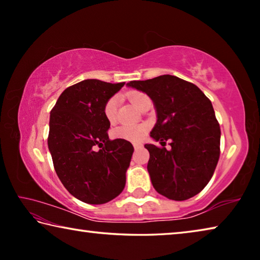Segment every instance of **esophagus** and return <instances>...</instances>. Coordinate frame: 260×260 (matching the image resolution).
Instances as JSON below:
<instances>
[{
    "label": "esophagus",
    "instance_id": "obj_1",
    "mask_svg": "<svg viewBox=\"0 0 260 260\" xmlns=\"http://www.w3.org/2000/svg\"><path fill=\"white\" fill-rule=\"evenodd\" d=\"M133 147H134V149H140V148L143 147V144L140 143V142H134L133 143Z\"/></svg>",
    "mask_w": 260,
    "mask_h": 260
}]
</instances>
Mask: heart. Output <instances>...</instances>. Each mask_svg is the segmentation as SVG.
<instances>
[{"label": "heart", "instance_id": "1", "mask_svg": "<svg viewBox=\"0 0 260 260\" xmlns=\"http://www.w3.org/2000/svg\"><path fill=\"white\" fill-rule=\"evenodd\" d=\"M131 102L134 104V107L140 108L147 99H149L146 94L141 93V91H131L128 94ZM117 107H118V98L112 96L104 104V116L109 121H114L117 117ZM147 127L144 125H121L118 126L113 129V136L117 139H124L127 141H139L146 134Z\"/></svg>", "mask_w": 260, "mask_h": 260}]
</instances>
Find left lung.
Listing matches in <instances>:
<instances>
[{
    "instance_id": "1",
    "label": "left lung",
    "mask_w": 260,
    "mask_h": 260,
    "mask_svg": "<svg viewBox=\"0 0 260 260\" xmlns=\"http://www.w3.org/2000/svg\"><path fill=\"white\" fill-rule=\"evenodd\" d=\"M127 86L146 93L156 108L150 136L161 147L144 146L150 153L147 169L153 188L173 201L197 195L212 178L220 156L221 133L211 101L196 85L170 74Z\"/></svg>"
}]
</instances>
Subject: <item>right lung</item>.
Masks as SVG:
<instances>
[{
	"label": "right lung",
	"instance_id": "add662e5",
	"mask_svg": "<svg viewBox=\"0 0 260 260\" xmlns=\"http://www.w3.org/2000/svg\"><path fill=\"white\" fill-rule=\"evenodd\" d=\"M124 85L87 79L67 88L50 112L48 148L56 173L71 195L88 204L108 203L125 188L134 148L124 139H109L103 112Z\"/></svg>",
	"mask_w": 260,
	"mask_h": 260
}]
</instances>
